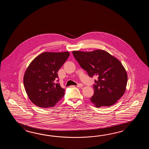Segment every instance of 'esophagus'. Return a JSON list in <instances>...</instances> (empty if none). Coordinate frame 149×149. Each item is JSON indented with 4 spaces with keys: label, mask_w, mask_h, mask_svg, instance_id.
Returning a JSON list of instances; mask_svg holds the SVG:
<instances>
[{
    "label": "esophagus",
    "mask_w": 149,
    "mask_h": 149,
    "mask_svg": "<svg viewBox=\"0 0 149 149\" xmlns=\"http://www.w3.org/2000/svg\"><path fill=\"white\" fill-rule=\"evenodd\" d=\"M82 86H83V85L81 84H78V85H77V87H82Z\"/></svg>",
    "instance_id": "esophagus-1"
}]
</instances>
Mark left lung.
I'll return each mask as SVG.
<instances>
[{"label":"left lung","mask_w":149,"mask_h":149,"mask_svg":"<svg viewBox=\"0 0 149 149\" xmlns=\"http://www.w3.org/2000/svg\"><path fill=\"white\" fill-rule=\"evenodd\" d=\"M72 54L90 77H98L93 85L94 93L91 101L96 108L115 104L124 95L127 82L126 71L120 62L101 49L73 51Z\"/></svg>","instance_id":"obj_1"}]
</instances>
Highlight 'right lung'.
Returning <instances> with one entry per match:
<instances>
[{
  "mask_svg": "<svg viewBox=\"0 0 149 149\" xmlns=\"http://www.w3.org/2000/svg\"><path fill=\"white\" fill-rule=\"evenodd\" d=\"M69 55V52H44L29 64L23 84L29 98L36 105L42 108L53 107L64 96L65 89L55 81L58 78L57 71Z\"/></svg>",
  "mask_w": 149,
  "mask_h": 149,
  "instance_id": "right-lung-1",
  "label": "right lung"
}]
</instances>
